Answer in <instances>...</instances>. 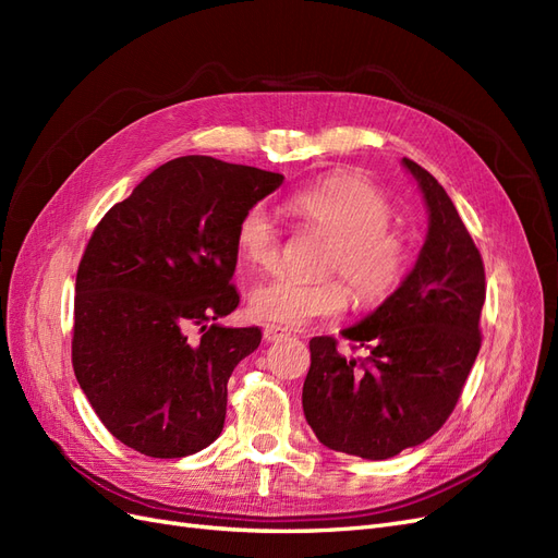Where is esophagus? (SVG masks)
Segmentation results:
<instances>
[{
  "label": "esophagus",
  "mask_w": 558,
  "mask_h": 558,
  "mask_svg": "<svg viewBox=\"0 0 558 558\" xmlns=\"http://www.w3.org/2000/svg\"><path fill=\"white\" fill-rule=\"evenodd\" d=\"M291 332L286 330V328H281V326H265V330H263V337H265V342H279V340H283V337H289Z\"/></svg>",
  "instance_id": "obj_1"
}]
</instances>
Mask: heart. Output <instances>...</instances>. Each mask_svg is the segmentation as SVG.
Returning <instances> with one entry per match:
<instances>
[{
    "label": "heart",
    "instance_id": "1",
    "mask_svg": "<svg viewBox=\"0 0 558 558\" xmlns=\"http://www.w3.org/2000/svg\"><path fill=\"white\" fill-rule=\"evenodd\" d=\"M302 228L320 230L330 242L324 248L316 279L277 275L248 291L253 318L272 326L298 328L314 318L342 316L351 298L361 310L386 305L410 275L412 246L393 223V205L369 179L335 174L286 199ZM234 248L251 267L272 269L281 258V232L269 214L248 207L234 228ZM338 277L335 278L333 275ZM342 276L348 284L339 279Z\"/></svg>",
    "mask_w": 558,
    "mask_h": 558
}]
</instances>
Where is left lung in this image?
Returning <instances> with one entry per match:
<instances>
[{
  "label": "left lung",
  "mask_w": 558,
  "mask_h": 558,
  "mask_svg": "<svg viewBox=\"0 0 558 558\" xmlns=\"http://www.w3.org/2000/svg\"><path fill=\"white\" fill-rule=\"evenodd\" d=\"M428 207V238L402 289L342 330L344 356L328 335L312 337L302 410L328 449L384 461L426 442L459 402L482 347L486 298L482 253L437 179L410 158Z\"/></svg>",
  "instance_id": "left-lung-1"
}]
</instances>
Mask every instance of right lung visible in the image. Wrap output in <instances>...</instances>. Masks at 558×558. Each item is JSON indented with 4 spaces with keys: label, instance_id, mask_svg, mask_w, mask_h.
<instances>
[{
    "label": "right lung",
    "instance_id": "right-lung-1",
    "mask_svg": "<svg viewBox=\"0 0 558 558\" xmlns=\"http://www.w3.org/2000/svg\"><path fill=\"white\" fill-rule=\"evenodd\" d=\"M281 181L183 156L93 230L76 272L72 365L99 421L130 449L181 459L221 435L228 379L263 337L258 326L216 324L240 305L234 228Z\"/></svg>",
    "mask_w": 558,
    "mask_h": 558
}]
</instances>
